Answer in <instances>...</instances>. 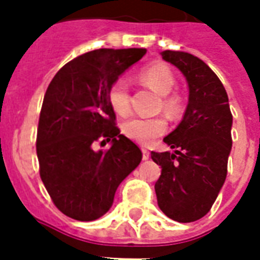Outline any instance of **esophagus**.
<instances>
[{
    "label": "esophagus",
    "mask_w": 260,
    "mask_h": 260,
    "mask_svg": "<svg viewBox=\"0 0 260 260\" xmlns=\"http://www.w3.org/2000/svg\"><path fill=\"white\" fill-rule=\"evenodd\" d=\"M149 157H150V153L147 152L146 149H142V158L143 160H149Z\"/></svg>",
    "instance_id": "esophagus-1"
}]
</instances>
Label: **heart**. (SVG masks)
I'll list each match as a JSON object with an SVG mask.
<instances>
[{
    "label": "heart",
    "mask_w": 260,
    "mask_h": 260,
    "mask_svg": "<svg viewBox=\"0 0 260 260\" xmlns=\"http://www.w3.org/2000/svg\"><path fill=\"white\" fill-rule=\"evenodd\" d=\"M139 79L149 86L158 96H163L161 106L169 115H177L180 111V100L177 96H169L174 87L175 79L171 69L164 64H154L142 69ZM108 103L118 115H126L131 111V96L128 83L124 79L114 82L108 90ZM122 134L132 141L147 145L157 136L163 135L167 129L166 119L160 117L146 118V117H132L126 119L122 126Z\"/></svg>",
    "instance_id": "heart-1"
}]
</instances>
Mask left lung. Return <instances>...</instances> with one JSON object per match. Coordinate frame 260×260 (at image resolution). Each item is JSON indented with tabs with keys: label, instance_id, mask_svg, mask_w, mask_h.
Segmentation results:
<instances>
[{
	"label": "left lung",
	"instance_id": "1",
	"mask_svg": "<svg viewBox=\"0 0 260 260\" xmlns=\"http://www.w3.org/2000/svg\"><path fill=\"white\" fill-rule=\"evenodd\" d=\"M161 57L185 76L189 97L182 121L163 139L174 152H152L161 166L154 191L167 217L191 223L207 214L225 181L233 115L223 83L201 58L171 50Z\"/></svg>",
	"mask_w": 260,
	"mask_h": 260
}]
</instances>
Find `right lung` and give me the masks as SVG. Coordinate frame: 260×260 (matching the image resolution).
Returning <instances> with one entry per match:
<instances>
[{"label": "right lung", "mask_w": 260, "mask_h": 260, "mask_svg": "<svg viewBox=\"0 0 260 260\" xmlns=\"http://www.w3.org/2000/svg\"><path fill=\"white\" fill-rule=\"evenodd\" d=\"M146 48H100L55 74L44 94L36 150L40 177L58 210L93 221L113 206L118 185L139 166L142 152L119 134L108 90ZM111 141L107 152L92 149Z\"/></svg>", "instance_id": "add662e5"}]
</instances>
